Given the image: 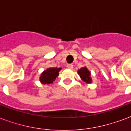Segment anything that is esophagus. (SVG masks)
Listing matches in <instances>:
<instances>
[{"mask_svg": "<svg viewBox=\"0 0 131 131\" xmlns=\"http://www.w3.org/2000/svg\"><path fill=\"white\" fill-rule=\"evenodd\" d=\"M67 68H69V69H72V68H73V65H72V64H68V65H67Z\"/></svg>", "mask_w": 131, "mask_h": 131, "instance_id": "obj_1", "label": "esophagus"}]
</instances>
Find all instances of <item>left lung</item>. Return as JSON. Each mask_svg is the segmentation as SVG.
<instances>
[{
	"mask_svg": "<svg viewBox=\"0 0 131 131\" xmlns=\"http://www.w3.org/2000/svg\"><path fill=\"white\" fill-rule=\"evenodd\" d=\"M78 74L80 75L81 79L87 83L91 82V79L90 77L91 73L88 70V69L86 67L82 68L78 70Z\"/></svg>",
	"mask_w": 131,
	"mask_h": 131,
	"instance_id": "1",
	"label": "left lung"
}]
</instances>
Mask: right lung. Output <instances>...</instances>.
<instances>
[{
    "mask_svg": "<svg viewBox=\"0 0 131 131\" xmlns=\"http://www.w3.org/2000/svg\"><path fill=\"white\" fill-rule=\"evenodd\" d=\"M61 69V68H49L48 69L45 70L42 74H41L40 80L42 84H50L53 82V81L55 80L56 77H58L59 72L60 70Z\"/></svg>",
    "mask_w": 131,
    "mask_h": 131,
    "instance_id": "right-lung-1",
    "label": "right lung"
}]
</instances>
